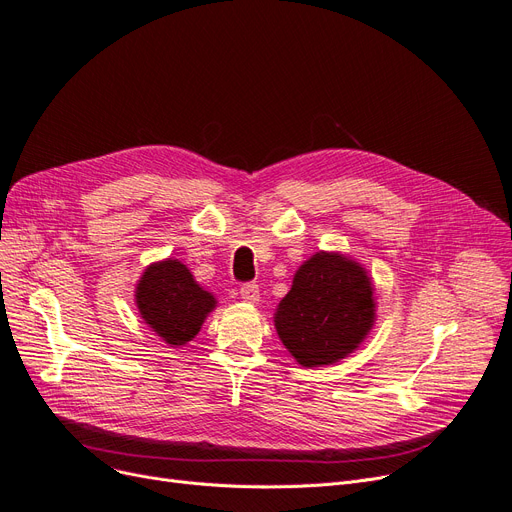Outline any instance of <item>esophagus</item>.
I'll use <instances>...</instances> for the list:
<instances>
[{
	"label": "esophagus",
	"instance_id": "esophagus-1",
	"mask_svg": "<svg viewBox=\"0 0 512 512\" xmlns=\"http://www.w3.org/2000/svg\"><path fill=\"white\" fill-rule=\"evenodd\" d=\"M240 299L247 301V303H257L259 301V286L255 282L242 284L240 286Z\"/></svg>",
	"mask_w": 512,
	"mask_h": 512
}]
</instances>
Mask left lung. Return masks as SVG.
<instances>
[{
  "mask_svg": "<svg viewBox=\"0 0 512 512\" xmlns=\"http://www.w3.org/2000/svg\"><path fill=\"white\" fill-rule=\"evenodd\" d=\"M372 291L358 261L326 251L311 255L274 314L282 345L305 368L347 358L374 324Z\"/></svg>",
  "mask_w": 512,
  "mask_h": 512,
  "instance_id": "1",
  "label": "left lung"
}]
</instances>
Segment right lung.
<instances>
[{
  "instance_id": "1",
  "label": "right lung",
  "mask_w": 512,
  "mask_h": 512,
  "mask_svg": "<svg viewBox=\"0 0 512 512\" xmlns=\"http://www.w3.org/2000/svg\"><path fill=\"white\" fill-rule=\"evenodd\" d=\"M215 303V297L177 259L148 265L136 286V305L142 320L169 347L192 341Z\"/></svg>"
}]
</instances>
